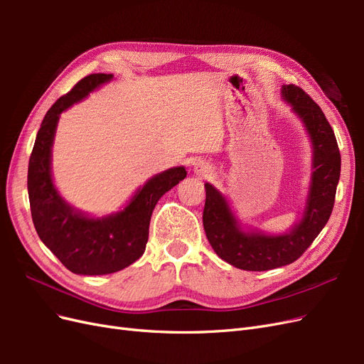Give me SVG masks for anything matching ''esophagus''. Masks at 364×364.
<instances>
[{
    "mask_svg": "<svg viewBox=\"0 0 364 364\" xmlns=\"http://www.w3.org/2000/svg\"><path fill=\"white\" fill-rule=\"evenodd\" d=\"M194 171H196L197 174L203 176V178H208V176L213 174L214 168H213V165L209 164V162H206V161H199V162H197V164L194 165Z\"/></svg>",
    "mask_w": 364,
    "mask_h": 364,
    "instance_id": "esophagus-1",
    "label": "esophagus"
}]
</instances>
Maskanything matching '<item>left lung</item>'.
I'll return each instance as SVG.
<instances>
[{
    "instance_id": "1",
    "label": "left lung",
    "mask_w": 364,
    "mask_h": 364,
    "mask_svg": "<svg viewBox=\"0 0 364 364\" xmlns=\"http://www.w3.org/2000/svg\"><path fill=\"white\" fill-rule=\"evenodd\" d=\"M282 97L302 118L313 141V179L301 223L287 235L245 234L232 211L213 185L205 183V234L217 255L237 269L264 272L294 262L311 246L333 213L340 178V151L333 127L318 105L302 87L284 85Z\"/></svg>"
}]
</instances>
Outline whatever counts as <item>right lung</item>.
Segmentation results:
<instances>
[{"label":"right lung","instance_id":"obj_1","mask_svg":"<svg viewBox=\"0 0 364 364\" xmlns=\"http://www.w3.org/2000/svg\"><path fill=\"white\" fill-rule=\"evenodd\" d=\"M112 74H91L62 95L43 118L28 161L27 188L33 225L65 267L77 274H109L126 269L146 250L153 209L161 197L185 179L183 167L156 174L123 211L106 218L85 217L63 202L51 181V146L59 115L80 102Z\"/></svg>","mask_w":364,"mask_h":364}]
</instances>
